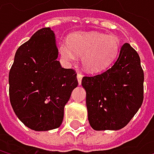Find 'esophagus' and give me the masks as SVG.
<instances>
[{"instance_id": "obj_1", "label": "esophagus", "mask_w": 154, "mask_h": 154, "mask_svg": "<svg viewBox=\"0 0 154 154\" xmlns=\"http://www.w3.org/2000/svg\"><path fill=\"white\" fill-rule=\"evenodd\" d=\"M82 77H83V76H82V74H81V73H77V81H78V84H79V85L81 84V81H82Z\"/></svg>"}]
</instances>
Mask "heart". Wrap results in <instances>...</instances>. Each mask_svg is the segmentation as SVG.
Masks as SVG:
<instances>
[{
  "mask_svg": "<svg viewBox=\"0 0 154 154\" xmlns=\"http://www.w3.org/2000/svg\"><path fill=\"white\" fill-rule=\"evenodd\" d=\"M120 50V40L116 35L96 32H77L72 34L68 45L60 46L61 55L69 61L75 60L74 53L82 56L84 68L91 72H98L108 68L116 59Z\"/></svg>",
  "mask_w": 154,
  "mask_h": 154,
  "instance_id": "1",
  "label": "heart"
}]
</instances>
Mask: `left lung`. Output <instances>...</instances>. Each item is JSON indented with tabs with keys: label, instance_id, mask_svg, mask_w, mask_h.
<instances>
[{
	"label": "left lung",
	"instance_id": "8db88e82",
	"mask_svg": "<svg viewBox=\"0 0 154 154\" xmlns=\"http://www.w3.org/2000/svg\"><path fill=\"white\" fill-rule=\"evenodd\" d=\"M90 126L119 130L128 124L143 101V70L137 51L126 43L113 65L103 73L82 78Z\"/></svg>",
	"mask_w": 154,
	"mask_h": 154
}]
</instances>
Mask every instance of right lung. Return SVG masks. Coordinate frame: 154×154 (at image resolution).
<instances>
[{
	"instance_id": "1",
	"label": "right lung",
	"mask_w": 154,
	"mask_h": 154,
	"mask_svg": "<svg viewBox=\"0 0 154 154\" xmlns=\"http://www.w3.org/2000/svg\"><path fill=\"white\" fill-rule=\"evenodd\" d=\"M58 53L53 31L39 29L17 50L10 70L11 104L23 124L35 131L61 125L64 106L78 85L76 71L62 68Z\"/></svg>"
}]
</instances>
